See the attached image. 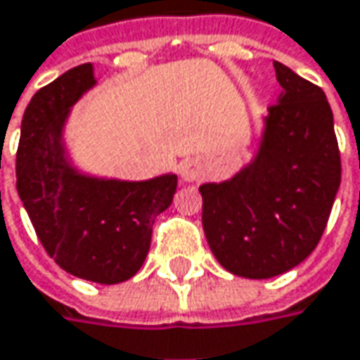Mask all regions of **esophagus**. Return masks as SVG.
<instances>
[{"mask_svg":"<svg viewBox=\"0 0 360 360\" xmlns=\"http://www.w3.org/2000/svg\"><path fill=\"white\" fill-rule=\"evenodd\" d=\"M179 175H181V179L187 181V183L200 179V175H201L200 165H198L195 160H191V159L183 160V162L179 165Z\"/></svg>","mask_w":360,"mask_h":360,"instance_id":"34e87169","label":"esophagus"}]
</instances>
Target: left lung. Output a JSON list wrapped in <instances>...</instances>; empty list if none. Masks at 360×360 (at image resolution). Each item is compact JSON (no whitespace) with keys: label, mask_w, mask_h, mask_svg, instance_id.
Returning a JSON list of instances; mask_svg holds the SVG:
<instances>
[{"label":"left lung","mask_w":360,"mask_h":360,"mask_svg":"<svg viewBox=\"0 0 360 360\" xmlns=\"http://www.w3.org/2000/svg\"><path fill=\"white\" fill-rule=\"evenodd\" d=\"M281 94L263 117L252 160L200 187L207 244L226 271L271 279L318 246L340 187V153L324 91L273 63Z\"/></svg>","instance_id":"1"}]
</instances>
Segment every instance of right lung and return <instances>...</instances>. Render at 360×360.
Here are the masks:
<instances>
[{"mask_svg":"<svg viewBox=\"0 0 360 360\" xmlns=\"http://www.w3.org/2000/svg\"><path fill=\"white\" fill-rule=\"evenodd\" d=\"M96 83L94 65L85 63L36 91L22 120L15 187L54 263L79 279L114 285L144 263L153 224L171 205L177 175L122 181L75 167L65 126Z\"/></svg>","mask_w":360,"mask_h":360,"instance_id":"1","label":"right lung"}]
</instances>
